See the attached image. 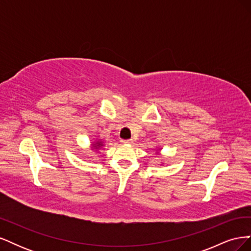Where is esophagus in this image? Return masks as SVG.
<instances>
[{"instance_id":"obj_1","label":"esophagus","mask_w":251,"mask_h":251,"mask_svg":"<svg viewBox=\"0 0 251 251\" xmlns=\"http://www.w3.org/2000/svg\"><path fill=\"white\" fill-rule=\"evenodd\" d=\"M121 143L123 144H132L133 143V140L132 139H126V140H121Z\"/></svg>"}]
</instances>
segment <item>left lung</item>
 <instances>
[{
    "label": "left lung",
    "instance_id": "left-lung-1",
    "mask_svg": "<svg viewBox=\"0 0 251 251\" xmlns=\"http://www.w3.org/2000/svg\"><path fill=\"white\" fill-rule=\"evenodd\" d=\"M154 151H156V154L158 155V156H161V153H160V151H161V149L160 148H157V149H155ZM163 162H161V164H162Z\"/></svg>",
    "mask_w": 251,
    "mask_h": 251
}]
</instances>
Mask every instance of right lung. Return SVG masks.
Wrapping results in <instances>:
<instances>
[{
    "instance_id": "1",
    "label": "right lung",
    "mask_w": 251,
    "mask_h": 251,
    "mask_svg": "<svg viewBox=\"0 0 251 251\" xmlns=\"http://www.w3.org/2000/svg\"><path fill=\"white\" fill-rule=\"evenodd\" d=\"M104 144V141H102L101 139H95L93 142H91V150L98 151L100 150H102Z\"/></svg>"
}]
</instances>
